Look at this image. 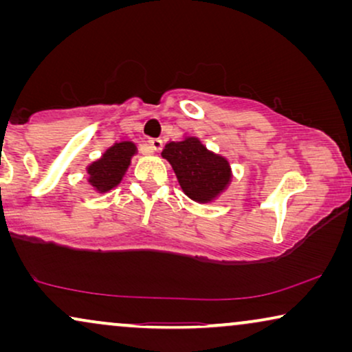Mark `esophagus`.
Returning <instances> with one entry per match:
<instances>
[{"label": "esophagus", "instance_id": "34e87169", "mask_svg": "<svg viewBox=\"0 0 352 352\" xmlns=\"http://www.w3.org/2000/svg\"><path fill=\"white\" fill-rule=\"evenodd\" d=\"M162 146H163L162 139H151V141H148V148H151L152 152H158L162 148Z\"/></svg>", "mask_w": 352, "mask_h": 352}]
</instances>
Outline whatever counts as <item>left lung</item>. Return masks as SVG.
<instances>
[{"label":"left lung","mask_w":352,"mask_h":352,"mask_svg":"<svg viewBox=\"0 0 352 352\" xmlns=\"http://www.w3.org/2000/svg\"><path fill=\"white\" fill-rule=\"evenodd\" d=\"M162 157L171 165L182 192L197 204H211L232 181L228 158L210 151L200 138L192 134L168 142Z\"/></svg>","instance_id":"left-lung-1"}]
</instances>
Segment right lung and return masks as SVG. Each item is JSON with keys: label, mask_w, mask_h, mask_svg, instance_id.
Segmentation results:
<instances>
[{"label": "right lung", "mask_w": 352, "mask_h": 352, "mask_svg": "<svg viewBox=\"0 0 352 352\" xmlns=\"http://www.w3.org/2000/svg\"><path fill=\"white\" fill-rule=\"evenodd\" d=\"M138 153L136 142L131 139L115 141L98 160L88 166V184L96 194H107L115 189L126 175L131 158Z\"/></svg>", "instance_id": "add662e5"}]
</instances>
